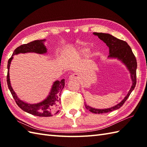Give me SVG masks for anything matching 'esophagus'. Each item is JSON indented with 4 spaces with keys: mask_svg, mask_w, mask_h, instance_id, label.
<instances>
[{
    "mask_svg": "<svg viewBox=\"0 0 147 147\" xmlns=\"http://www.w3.org/2000/svg\"><path fill=\"white\" fill-rule=\"evenodd\" d=\"M78 74H76V73H74V74H72V75H71L70 76V77H69V79L70 80H78Z\"/></svg>",
    "mask_w": 147,
    "mask_h": 147,
    "instance_id": "34e87169",
    "label": "esophagus"
}]
</instances>
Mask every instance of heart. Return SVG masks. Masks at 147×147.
<instances>
[{
    "label": "heart",
    "mask_w": 147,
    "mask_h": 147,
    "mask_svg": "<svg viewBox=\"0 0 147 147\" xmlns=\"http://www.w3.org/2000/svg\"><path fill=\"white\" fill-rule=\"evenodd\" d=\"M82 52H83V54H86L87 52H88V49H83V50H82Z\"/></svg>",
    "instance_id": "1"
}]
</instances>
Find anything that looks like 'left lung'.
I'll use <instances>...</instances> for the list:
<instances>
[{
    "label": "left lung",
    "instance_id": "8db88e82",
    "mask_svg": "<svg viewBox=\"0 0 147 147\" xmlns=\"http://www.w3.org/2000/svg\"><path fill=\"white\" fill-rule=\"evenodd\" d=\"M95 35H97L98 38L104 41L106 45L109 48V55L110 57H117L123 61V63L125 64L127 69H128L130 73L131 77L133 82V85L131 88L129 90V93L125 96L123 101H121L119 104L114 106L111 108L105 109H96L85 104V108L88 109L90 112L95 114H103L107 113L111 111H113L116 109H119L123 105L124 102H126L127 98L129 97L131 93L135 88L136 84V67H137V62L136 59L135 55L132 52L129 45L127 44L124 40L118 39L113 36L110 34L102 33H94Z\"/></svg>",
    "mask_w": 147,
    "mask_h": 147
}]
</instances>
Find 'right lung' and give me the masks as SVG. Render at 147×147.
Listing matches in <instances>:
<instances>
[{
    "instance_id": "right-lung-1",
    "label": "right lung",
    "mask_w": 147,
    "mask_h": 147,
    "mask_svg": "<svg viewBox=\"0 0 147 147\" xmlns=\"http://www.w3.org/2000/svg\"><path fill=\"white\" fill-rule=\"evenodd\" d=\"M45 42V39H43L41 40H34V41L28 43L26 44L21 45L14 50L13 54H12V56L20 54V53L26 52H35L38 53V54H44L47 52V49L44 45ZM12 56L8 61L7 82L9 89L10 90L17 105L24 111L39 117H50L57 114L59 112V105L61 104V98H59V96L61 95V93L65 85L64 79L62 80L60 82L56 81L54 82L49 96L43 102L36 104H28L24 103L18 98V96L16 95L15 92L13 91L11 86L9 71L11 62L12 59Z\"/></svg>"
}]
</instances>
